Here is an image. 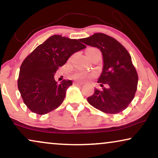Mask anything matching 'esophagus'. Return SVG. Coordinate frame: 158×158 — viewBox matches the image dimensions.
Returning a JSON list of instances; mask_svg holds the SVG:
<instances>
[{"mask_svg": "<svg viewBox=\"0 0 158 158\" xmlns=\"http://www.w3.org/2000/svg\"><path fill=\"white\" fill-rule=\"evenodd\" d=\"M74 84L75 85H78V86H81L82 84L81 83H79V82H74Z\"/></svg>", "mask_w": 158, "mask_h": 158, "instance_id": "34e87169", "label": "esophagus"}]
</instances>
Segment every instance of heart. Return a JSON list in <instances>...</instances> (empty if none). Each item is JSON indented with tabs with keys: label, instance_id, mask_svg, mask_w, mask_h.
I'll return each mask as SVG.
<instances>
[{
	"label": "heart",
	"instance_id": "b5f03b06",
	"mask_svg": "<svg viewBox=\"0 0 158 158\" xmlns=\"http://www.w3.org/2000/svg\"><path fill=\"white\" fill-rule=\"evenodd\" d=\"M96 51H98V50L96 49V48H89V49H87V51H86V55H89V54H92V53H93V52H96ZM91 76H92V75L86 74V73L84 72H77L74 74L73 77H74V79H75L76 80H78V81H84V80H85L87 78H89V77H90Z\"/></svg>",
	"mask_w": 158,
	"mask_h": 158
}]
</instances>
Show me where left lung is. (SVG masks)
I'll return each instance as SVG.
<instances>
[{
	"label": "left lung",
	"mask_w": 158,
	"mask_h": 158,
	"mask_svg": "<svg viewBox=\"0 0 158 158\" xmlns=\"http://www.w3.org/2000/svg\"><path fill=\"white\" fill-rule=\"evenodd\" d=\"M86 45L97 47L103 56V69L98 83L106 88L94 93L87 101L94 108L107 114H117L127 107L137 91L138 76L132 58L122 44L102 33L81 39Z\"/></svg>",
	"instance_id": "left-lung-1"
}]
</instances>
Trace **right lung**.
I'll list each match as a JSON object with an SVG mask.
<instances>
[{
	"mask_svg": "<svg viewBox=\"0 0 158 158\" xmlns=\"http://www.w3.org/2000/svg\"><path fill=\"white\" fill-rule=\"evenodd\" d=\"M86 48L79 40L54 35L38 46L22 63L18 87L31 112L45 114L61 105L71 80L58 84L54 74L73 54Z\"/></svg>",
	"mask_w": 158,
	"mask_h": 158,
	"instance_id": "add662e5",
	"label": "right lung"
}]
</instances>
